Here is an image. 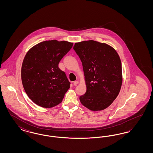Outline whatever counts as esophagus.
<instances>
[{"label":"esophagus","instance_id":"obj_1","mask_svg":"<svg viewBox=\"0 0 153 153\" xmlns=\"http://www.w3.org/2000/svg\"><path fill=\"white\" fill-rule=\"evenodd\" d=\"M78 84H79V81H75L73 82V85H74V86L77 85Z\"/></svg>","mask_w":153,"mask_h":153}]
</instances>
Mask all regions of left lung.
Segmentation results:
<instances>
[{
  "mask_svg": "<svg viewBox=\"0 0 153 153\" xmlns=\"http://www.w3.org/2000/svg\"><path fill=\"white\" fill-rule=\"evenodd\" d=\"M82 62L87 91L81 103L91 111L107 108L119 95L122 84V63L111 46L93 40L75 43Z\"/></svg>",
  "mask_w": 153,
  "mask_h": 153,
  "instance_id": "obj_1",
  "label": "left lung"
}]
</instances>
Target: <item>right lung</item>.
Returning <instances> with one entry per match:
<instances>
[{"label": "right lung", "mask_w": 153, "mask_h": 153, "mask_svg": "<svg viewBox=\"0 0 153 153\" xmlns=\"http://www.w3.org/2000/svg\"><path fill=\"white\" fill-rule=\"evenodd\" d=\"M73 45L65 41H45L26 53L21 69L22 84L36 105L51 108L62 101L71 83L58 64Z\"/></svg>", "instance_id": "obj_1"}]
</instances>
